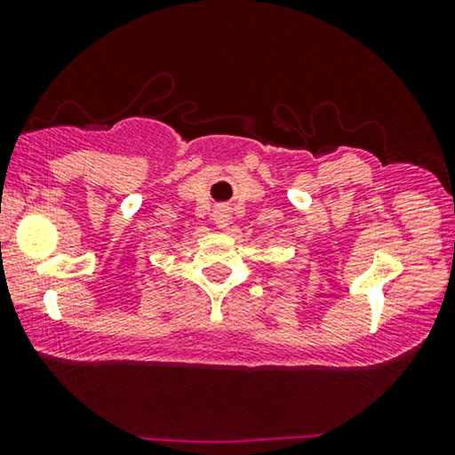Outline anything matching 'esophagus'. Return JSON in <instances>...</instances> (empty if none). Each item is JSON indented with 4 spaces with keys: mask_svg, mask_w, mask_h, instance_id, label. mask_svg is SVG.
<instances>
[{
    "mask_svg": "<svg viewBox=\"0 0 455 455\" xmlns=\"http://www.w3.org/2000/svg\"><path fill=\"white\" fill-rule=\"evenodd\" d=\"M213 223L220 229L229 226V207L228 204H217L213 211Z\"/></svg>",
    "mask_w": 455,
    "mask_h": 455,
    "instance_id": "esophagus-1",
    "label": "esophagus"
}]
</instances>
